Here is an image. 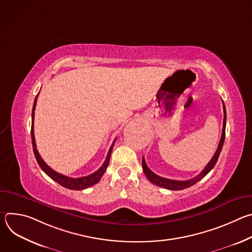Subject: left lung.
<instances>
[{
	"label": "left lung",
	"mask_w": 252,
	"mask_h": 252,
	"mask_svg": "<svg viewBox=\"0 0 252 252\" xmlns=\"http://www.w3.org/2000/svg\"><path fill=\"white\" fill-rule=\"evenodd\" d=\"M223 114H224V118H223L222 133H221V137H220V140L219 143L218 150H217V152H215V154L212 157V158L210 159V161L207 163V165L202 169V171L198 175H196L195 177H193L191 179H189V181H173V179L164 178V177H161V176L156 174L155 172H153L147 165L145 158L142 157V169H143V172L146 173L147 177L149 178V181L158 187H161V188H164L169 190H181V189H188V188L195 185L197 182L200 181L201 178H203L214 167L215 163H217V161L220 158L222 147H223V142L225 139V126H226V110H225L224 103H223Z\"/></svg>",
	"instance_id": "1"
}]
</instances>
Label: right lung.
I'll list each match as a JSON object with an SVG mask.
<instances>
[{
	"instance_id": "1",
	"label": "right lung",
	"mask_w": 252,
	"mask_h": 252,
	"mask_svg": "<svg viewBox=\"0 0 252 252\" xmlns=\"http://www.w3.org/2000/svg\"><path fill=\"white\" fill-rule=\"evenodd\" d=\"M38 94L34 98L33 101V105H32V128H31V135H32V150H33V154L35 158H37V161L39 163V165L41 166V168L46 172V174H48L52 179H54L55 182H57L59 185H61L62 187L68 189H73V190H81V189H86L95 184H97L100 181V177L102 176V174L104 173V171L106 170L107 165H109L110 162V158H111V155H112V151L114 149V145L115 141L117 139L114 140L112 147L109 150V153H107L106 158L104 160V162L102 163V165L94 173L88 175V176H84V177H78V178H73V177H68L65 175H63L57 171H55L54 169H52L41 158L37 147H35V141H34V134H33V119H34V109H35V103H37V98H38Z\"/></svg>"
}]
</instances>
